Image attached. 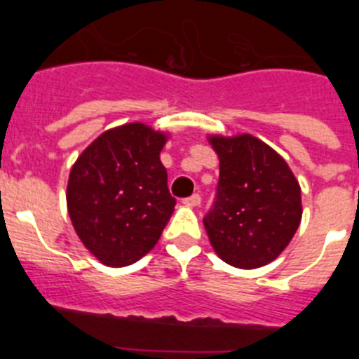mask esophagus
I'll return each instance as SVG.
<instances>
[{
    "label": "esophagus",
    "mask_w": 359,
    "mask_h": 359,
    "mask_svg": "<svg viewBox=\"0 0 359 359\" xmlns=\"http://www.w3.org/2000/svg\"><path fill=\"white\" fill-rule=\"evenodd\" d=\"M183 203H185L187 207H199V205H201V196L192 194L190 198L183 199Z\"/></svg>",
    "instance_id": "34e87169"
}]
</instances>
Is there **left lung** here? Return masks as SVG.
I'll return each instance as SVG.
<instances>
[{
    "label": "left lung",
    "mask_w": 359,
    "mask_h": 359,
    "mask_svg": "<svg viewBox=\"0 0 359 359\" xmlns=\"http://www.w3.org/2000/svg\"><path fill=\"white\" fill-rule=\"evenodd\" d=\"M219 156L214 207L203 224L226 264L253 269L275 261L300 219V185L280 154L252 135L208 136Z\"/></svg>",
    "instance_id": "1"
}]
</instances>
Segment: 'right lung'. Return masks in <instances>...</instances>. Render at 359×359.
<instances>
[{"instance_id": "1", "label": "right lung", "mask_w": 359, "mask_h": 359, "mask_svg": "<svg viewBox=\"0 0 359 359\" xmlns=\"http://www.w3.org/2000/svg\"><path fill=\"white\" fill-rule=\"evenodd\" d=\"M167 135L142 122L102 133L73 163L66 203L79 239L102 264L122 268L154 248L176 199L160 152Z\"/></svg>"}]
</instances>
